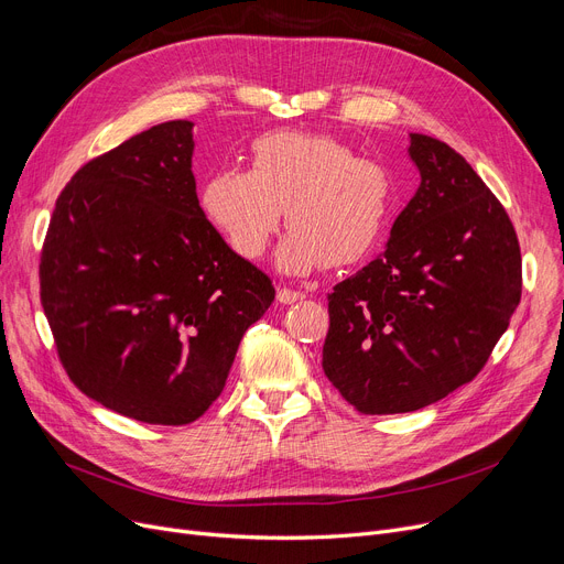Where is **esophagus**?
<instances>
[{"label": "esophagus", "mask_w": 564, "mask_h": 564, "mask_svg": "<svg viewBox=\"0 0 564 564\" xmlns=\"http://www.w3.org/2000/svg\"><path fill=\"white\" fill-rule=\"evenodd\" d=\"M306 297L304 292H297V290H288V288H281L276 292V302L279 304H294V302H302Z\"/></svg>", "instance_id": "obj_1"}]
</instances>
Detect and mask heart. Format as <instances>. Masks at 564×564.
I'll list each match as a JSON object with an SVG mask.
<instances>
[{
	"mask_svg": "<svg viewBox=\"0 0 564 564\" xmlns=\"http://www.w3.org/2000/svg\"><path fill=\"white\" fill-rule=\"evenodd\" d=\"M395 200L389 171L359 160L343 141L276 130L253 139L247 169H219L198 187L205 219L247 260L264 253L283 207L290 230L279 245L283 274L364 260L387 230Z\"/></svg>",
	"mask_w": 564,
	"mask_h": 564,
	"instance_id": "obj_1",
	"label": "heart"
}]
</instances>
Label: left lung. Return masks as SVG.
Wrapping results in <instances>:
<instances>
[{
    "label": "left lung",
    "mask_w": 564,
    "mask_h": 564,
    "mask_svg": "<svg viewBox=\"0 0 564 564\" xmlns=\"http://www.w3.org/2000/svg\"><path fill=\"white\" fill-rule=\"evenodd\" d=\"M421 185L391 237L329 294L324 375L361 413H406L464 387L521 300L514 226L448 143L409 134Z\"/></svg>",
    "instance_id": "1"
}]
</instances>
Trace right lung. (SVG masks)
Listing matches in <instances>:
<instances>
[{"mask_svg":"<svg viewBox=\"0 0 564 564\" xmlns=\"http://www.w3.org/2000/svg\"><path fill=\"white\" fill-rule=\"evenodd\" d=\"M194 123L145 130L82 166L52 213L41 302L75 387L121 416L185 425L228 379L272 281L205 219Z\"/></svg>","mask_w":564,"mask_h":564,"instance_id":"right-lung-1","label":"right lung"}]
</instances>
